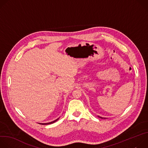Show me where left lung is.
<instances>
[{
    "label": "left lung",
    "instance_id": "left-lung-1",
    "mask_svg": "<svg viewBox=\"0 0 148 148\" xmlns=\"http://www.w3.org/2000/svg\"><path fill=\"white\" fill-rule=\"evenodd\" d=\"M98 116V117H99V118H102V119H107V118H103V117H101V116H98V115H97Z\"/></svg>",
    "mask_w": 148,
    "mask_h": 148
}]
</instances>
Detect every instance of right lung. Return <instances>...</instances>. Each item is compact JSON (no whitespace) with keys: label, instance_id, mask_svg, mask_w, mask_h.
<instances>
[{"label":"right lung","instance_id":"add662e5","mask_svg":"<svg viewBox=\"0 0 148 148\" xmlns=\"http://www.w3.org/2000/svg\"><path fill=\"white\" fill-rule=\"evenodd\" d=\"M59 118H60V117H59L58 118H57V119H56V120H54V121H52V122H48V123H40V124H41V125H49V124H51V123H54L55 122H56Z\"/></svg>","mask_w":148,"mask_h":148}]
</instances>
